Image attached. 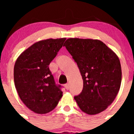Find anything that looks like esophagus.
Returning <instances> with one entry per match:
<instances>
[{
	"mask_svg": "<svg viewBox=\"0 0 134 134\" xmlns=\"http://www.w3.org/2000/svg\"><path fill=\"white\" fill-rule=\"evenodd\" d=\"M65 89L67 90H69V88H70V86H69V83H66L65 85Z\"/></svg>",
	"mask_w": 134,
	"mask_h": 134,
	"instance_id": "34e87169",
	"label": "esophagus"
}]
</instances>
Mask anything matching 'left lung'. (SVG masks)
Segmentation results:
<instances>
[{
	"label": "left lung",
	"instance_id": "left-lung-1",
	"mask_svg": "<svg viewBox=\"0 0 134 134\" xmlns=\"http://www.w3.org/2000/svg\"><path fill=\"white\" fill-rule=\"evenodd\" d=\"M63 46L76 62L83 81L82 93L75 97L77 104L91 115L104 111L121 87L122 71L118 56L98 40L69 38Z\"/></svg>",
	"mask_w": 134,
	"mask_h": 134
}]
</instances>
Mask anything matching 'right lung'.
Listing matches in <instances>:
<instances>
[{"label": "right lung", "instance_id": "obj_1", "mask_svg": "<svg viewBox=\"0 0 134 134\" xmlns=\"http://www.w3.org/2000/svg\"><path fill=\"white\" fill-rule=\"evenodd\" d=\"M66 38L36 42L17 58L14 66L15 86L21 100L30 110L44 114L53 110L63 96L49 69Z\"/></svg>", "mask_w": 134, "mask_h": 134}]
</instances>
